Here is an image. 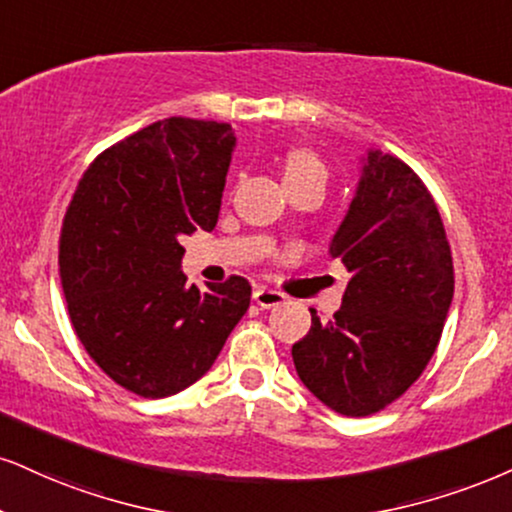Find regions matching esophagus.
<instances>
[{
	"mask_svg": "<svg viewBox=\"0 0 512 512\" xmlns=\"http://www.w3.org/2000/svg\"><path fill=\"white\" fill-rule=\"evenodd\" d=\"M254 301L261 308H273V306H282L287 301V296L277 289H268V287H258L254 292Z\"/></svg>",
	"mask_w": 512,
	"mask_h": 512,
	"instance_id": "1",
	"label": "esophagus"
}]
</instances>
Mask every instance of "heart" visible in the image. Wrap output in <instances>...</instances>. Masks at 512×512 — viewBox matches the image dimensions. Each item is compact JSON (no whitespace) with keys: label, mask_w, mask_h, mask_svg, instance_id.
Listing matches in <instances>:
<instances>
[{"label":"heart","mask_w":512,"mask_h":512,"mask_svg":"<svg viewBox=\"0 0 512 512\" xmlns=\"http://www.w3.org/2000/svg\"><path fill=\"white\" fill-rule=\"evenodd\" d=\"M327 168L323 159L313 149L296 147L289 149L285 156V182L287 187L304 185V182H320L325 185Z\"/></svg>","instance_id":"b5f03b06"}]
</instances>
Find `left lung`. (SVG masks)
Returning <instances> with one entry per match:
<instances>
[{
	"mask_svg": "<svg viewBox=\"0 0 512 512\" xmlns=\"http://www.w3.org/2000/svg\"><path fill=\"white\" fill-rule=\"evenodd\" d=\"M330 256L351 273L342 308L292 346L301 382L349 418L401 399L437 351L453 258L437 201L396 156L370 151Z\"/></svg>",
	"mask_w": 512,
	"mask_h": 512,
	"instance_id": "8db88e82",
	"label": "left lung"
}]
</instances>
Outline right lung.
<instances>
[{
  "label": "right lung",
  "instance_id": "add662e5",
  "mask_svg": "<svg viewBox=\"0 0 512 512\" xmlns=\"http://www.w3.org/2000/svg\"><path fill=\"white\" fill-rule=\"evenodd\" d=\"M235 130L163 118L90 163L59 237L61 287L80 344L113 382L142 399L187 389L216 363L249 308L232 275L185 289L182 239L213 230Z\"/></svg>",
  "mask_w": 512,
  "mask_h": 512
}]
</instances>
